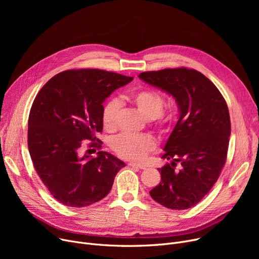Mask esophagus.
<instances>
[{
	"instance_id": "obj_1",
	"label": "esophagus",
	"mask_w": 259,
	"mask_h": 259,
	"mask_svg": "<svg viewBox=\"0 0 259 259\" xmlns=\"http://www.w3.org/2000/svg\"><path fill=\"white\" fill-rule=\"evenodd\" d=\"M129 166H130V167H133V168H138V169H146V166L141 165V164H138V162H130Z\"/></svg>"
}]
</instances>
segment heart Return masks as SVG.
Instances as JSON below:
<instances>
[{
	"instance_id": "b5f03b06",
	"label": "heart",
	"mask_w": 259,
	"mask_h": 259,
	"mask_svg": "<svg viewBox=\"0 0 259 259\" xmlns=\"http://www.w3.org/2000/svg\"><path fill=\"white\" fill-rule=\"evenodd\" d=\"M127 100L138 108V110L147 119H156L160 130L167 131L170 126V114L162 111L164 97L158 91L142 89L131 92ZM118 104L112 100L105 104L102 110V122L106 130L112 131L116 127V114ZM155 141L150 135L144 134H120L113 142L114 151L122 158L130 160H142L155 148Z\"/></svg>"
}]
</instances>
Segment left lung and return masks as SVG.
I'll use <instances>...</instances> for the list:
<instances>
[{
	"label": "left lung",
	"instance_id": "1",
	"mask_svg": "<svg viewBox=\"0 0 259 259\" xmlns=\"http://www.w3.org/2000/svg\"><path fill=\"white\" fill-rule=\"evenodd\" d=\"M139 77L171 94L180 110L161 156L172 161L158 169L161 181L150 195L168 209H189L208 194L225 166L231 134L227 103L212 81L194 69L168 68ZM176 162L182 166L179 171Z\"/></svg>",
	"mask_w": 259,
	"mask_h": 259
}]
</instances>
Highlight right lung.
<instances>
[{
  "label": "right lung",
  "mask_w": 259,
  "mask_h": 259,
  "mask_svg": "<svg viewBox=\"0 0 259 259\" xmlns=\"http://www.w3.org/2000/svg\"><path fill=\"white\" fill-rule=\"evenodd\" d=\"M132 79L101 69L66 70L36 94L28 118L29 153L39 179L63 205L81 208L103 199L126 166L105 151L94 158L81 155L80 148L87 140L101 149L103 103Z\"/></svg>",
  "instance_id": "add662e5"
}]
</instances>
